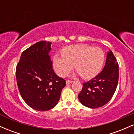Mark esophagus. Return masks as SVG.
Masks as SVG:
<instances>
[{
  "label": "esophagus",
  "mask_w": 134,
  "mask_h": 134,
  "mask_svg": "<svg viewBox=\"0 0 134 134\" xmlns=\"http://www.w3.org/2000/svg\"><path fill=\"white\" fill-rule=\"evenodd\" d=\"M72 82V81H71V80H69L67 79V81H66V84H70Z\"/></svg>",
  "instance_id": "1"
}]
</instances>
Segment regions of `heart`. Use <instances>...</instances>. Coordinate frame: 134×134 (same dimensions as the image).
Listing matches in <instances>:
<instances>
[{
  "label": "heart",
  "mask_w": 134,
  "mask_h": 134,
  "mask_svg": "<svg viewBox=\"0 0 134 134\" xmlns=\"http://www.w3.org/2000/svg\"><path fill=\"white\" fill-rule=\"evenodd\" d=\"M63 55H55L53 67L58 76L68 74L74 65L75 69L83 79H90L99 74L104 60L101 48L86 44H77L65 48Z\"/></svg>",
  "instance_id": "1"
}]
</instances>
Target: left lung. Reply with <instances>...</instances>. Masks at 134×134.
<instances>
[{"label": "left lung", "mask_w": 134, "mask_h": 134, "mask_svg": "<svg viewBox=\"0 0 134 134\" xmlns=\"http://www.w3.org/2000/svg\"><path fill=\"white\" fill-rule=\"evenodd\" d=\"M118 76L117 60L113 52L110 51L102 71L93 79L83 83L82 90L78 95L80 102L90 108H97L107 104L116 91Z\"/></svg>", "instance_id": "1"}]
</instances>
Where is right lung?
<instances>
[{
  "label": "right lung",
  "mask_w": 134,
  "mask_h": 134,
  "mask_svg": "<svg viewBox=\"0 0 134 134\" xmlns=\"http://www.w3.org/2000/svg\"><path fill=\"white\" fill-rule=\"evenodd\" d=\"M51 42L40 41L23 52L16 76L21 96L27 105L38 111L56 106L65 80L55 73L48 55Z\"/></svg>",
  "instance_id": "1"
}]
</instances>
